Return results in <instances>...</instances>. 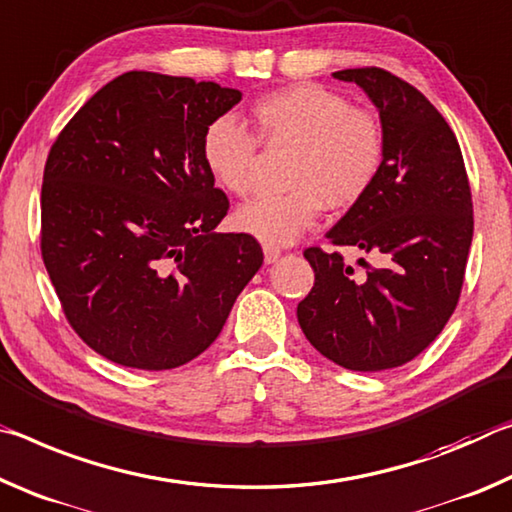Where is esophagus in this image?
I'll use <instances>...</instances> for the list:
<instances>
[{"label":"esophagus","mask_w":512,"mask_h":512,"mask_svg":"<svg viewBox=\"0 0 512 512\" xmlns=\"http://www.w3.org/2000/svg\"><path fill=\"white\" fill-rule=\"evenodd\" d=\"M263 254H265V263H267V265H272V263L279 261L281 249H279V247H270V245H265V247H263Z\"/></svg>","instance_id":"34e87169"}]
</instances>
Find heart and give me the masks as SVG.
<instances>
[{
	"mask_svg": "<svg viewBox=\"0 0 512 512\" xmlns=\"http://www.w3.org/2000/svg\"><path fill=\"white\" fill-rule=\"evenodd\" d=\"M265 145L295 147L286 195L249 201L233 220L270 247L295 242L317 222L326 204L351 208L367 195L383 165L385 140L379 120L349 99L313 83L270 92L251 108ZM256 138L231 115L215 117L201 136V158L217 186L247 195L254 181Z\"/></svg>",
	"mask_w": 512,
	"mask_h": 512,
	"instance_id": "1",
	"label": "heart"
}]
</instances>
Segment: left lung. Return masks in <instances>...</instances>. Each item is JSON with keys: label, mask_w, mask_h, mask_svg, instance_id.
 Segmentation results:
<instances>
[{"label": "left lung", "mask_w": 512, "mask_h": 512, "mask_svg": "<svg viewBox=\"0 0 512 512\" xmlns=\"http://www.w3.org/2000/svg\"><path fill=\"white\" fill-rule=\"evenodd\" d=\"M333 79L370 97L385 152L372 188L326 238L381 265L358 276L340 254L306 249L315 286L297 320L335 365L392 370L429 347L454 313L474 233L472 192L454 131L420 90L379 67L340 70Z\"/></svg>", "instance_id": "1"}]
</instances>
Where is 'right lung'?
Instances as JSON below:
<instances>
[{
	"label": "right lung",
	"mask_w": 512,
	"mask_h": 512,
	"mask_svg": "<svg viewBox=\"0 0 512 512\" xmlns=\"http://www.w3.org/2000/svg\"><path fill=\"white\" fill-rule=\"evenodd\" d=\"M242 99L215 81L127 72L67 122L43 174V261L72 329L117 365L172 370L213 345L263 265L215 233L229 199L201 136Z\"/></svg>",
	"instance_id": "obj_1"
}]
</instances>
